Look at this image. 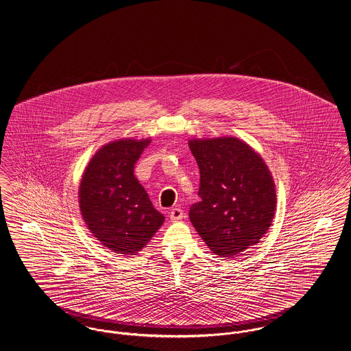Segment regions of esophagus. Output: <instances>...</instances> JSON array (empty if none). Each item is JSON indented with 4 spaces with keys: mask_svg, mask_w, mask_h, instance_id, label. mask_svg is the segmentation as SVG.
Segmentation results:
<instances>
[{
    "mask_svg": "<svg viewBox=\"0 0 351 351\" xmlns=\"http://www.w3.org/2000/svg\"><path fill=\"white\" fill-rule=\"evenodd\" d=\"M182 217H184V213H182L180 208H173L172 210L169 211V219H171L172 222L180 221V219H182Z\"/></svg>",
    "mask_w": 351,
    "mask_h": 351,
    "instance_id": "1",
    "label": "esophagus"
}]
</instances>
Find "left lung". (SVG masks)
I'll list each match as a JSON object with an SVG mask.
<instances>
[{
    "mask_svg": "<svg viewBox=\"0 0 351 351\" xmlns=\"http://www.w3.org/2000/svg\"><path fill=\"white\" fill-rule=\"evenodd\" d=\"M199 169V202L189 219L213 253L232 258L267 234L276 188L263 158L234 137L189 141Z\"/></svg>",
    "mask_w": 351,
    "mask_h": 351,
    "instance_id": "left-lung-1",
    "label": "left lung"
}]
</instances>
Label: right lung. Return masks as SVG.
I'll list each match as a JSON object with an SVG mask.
<instances>
[{
    "mask_svg": "<svg viewBox=\"0 0 351 351\" xmlns=\"http://www.w3.org/2000/svg\"><path fill=\"white\" fill-rule=\"evenodd\" d=\"M150 140H119L103 146L86 167L80 208L88 230L113 252L134 254L165 222L134 166Z\"/></svg>",
    "mask_w": 351,
    "mask_h": 351,
    "instance_id": "1",
    "label": "right lung"
}]
</instances>
